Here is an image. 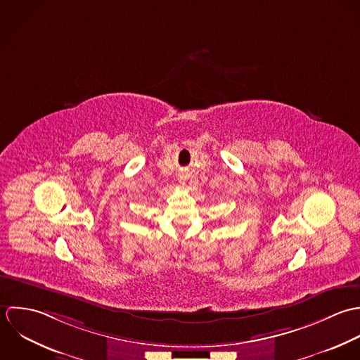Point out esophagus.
<instances>
[{
	"label": "esophagus",
	"mask_w": 360,
	"mask_h": 360,
	"mask_svg": "<svg viewBox=\"0 0 360 360\" xmlns=\"http://www.w3.org/2000/svg\"><path fill=\"white\" fill-rule=\"evenodd\" d=\"M179 182H181V184H185V179H184V178H181V179H179Z\"/></svg>",
	"instance_id": "34e87169"
}]
</instances>
